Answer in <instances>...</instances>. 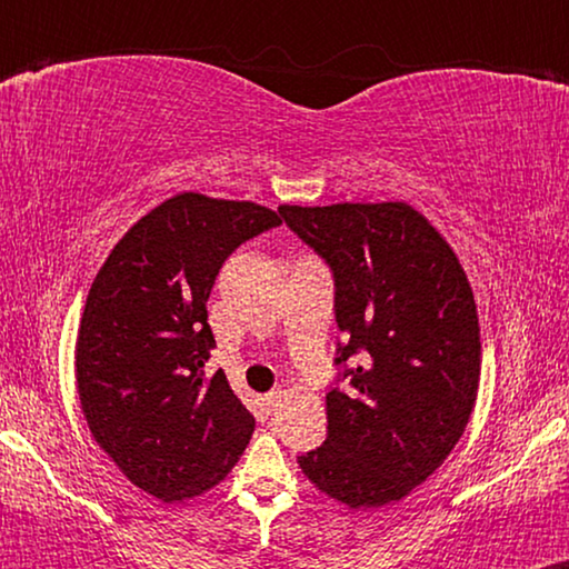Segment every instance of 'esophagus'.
<instances>
[{
  "label": "esophagus",
  "instance_id": "esophagus-1",
  "mask_svg": "<svg viewBox=\"0 0 569 569\" xmlns=\"http://www.w3.org/2000/svg\"><path fill=\"white\" fill-rule=\"evenodd\" d=\"M282 397H284V391H282V389H273V391L266 393V397H263V402L269 405L271 410H273V407H279V402H282Z\"/></svg>",
  "mask_w": 569,
  "mask_h": 569
}]
</instances>
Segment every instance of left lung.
I'll return each mask as SVG.
<instances>
[{"instance_id": "1", "label": "left lung", "mask_w": 569, "mask_h": 569, "mask_svg": "<svg viewBox=\"0 0 569 569\" xmlns=\"http://www.w3.org/2000/svg\"><path fill=\"white\" fill-rule=\"evenodd\" d=\"M279 216L330 263L336 319L349 343L336 362L349 389L327 393V439L298 458L327 498L380 509L423 485L469 426L482 343L463 266L407 202L282 204Z\"/></svg>"}]
</instances>
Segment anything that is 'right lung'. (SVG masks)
I'll list each match as a JSON object with an SVG mask.
<instances>
[{
    "instance_id": "right-lung-1",
    "label": "right lung",
    "mask_w": 569,
    "mask_h": 569,
    "mask_svg": "<svg viewBox=\"0 0 569 569\" xmlns=\"http://www.w3.org/2000/svg\"><path fill=\"white\" fill-rule=\"evenodd\" d=\"M282 218L269 207L183 191L113 244L77 332L87 429L149 496L180 503L223 482L256 431L216 349L207 298L223 260Z\"/></svg>"
}]
</instances>
